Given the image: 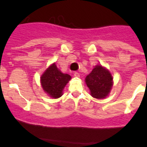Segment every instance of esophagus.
<instances>
[{
  "mask_svg": "<svg viewBox=\"0 0 147 147\" xmlns=\"http://www.w3.org/2000/svg\"><path fill=\"white\" fill-rule=\"evenodd\" d=\"M74 76H75V77H80V73L77 72V71L74 72Z\"/></svg>",
  "mask_w": 147,
  "mask_h": 147,
  "instance_id": "esophagus-1",
  "label": "esophagus"
}]
</instances>
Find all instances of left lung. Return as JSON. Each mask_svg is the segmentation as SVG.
<instances>
[{
	"label": "left lung",
	"mask_w": 147,
	"mask_h": 147,
	"mask_svg": "<svg viewBox=\"0 0 147 147\" xmlns=\"http://www.w3.org/2000/svg\"><path fill=\"white\" fill-rule=\"evenodd\" d=\"M93 97L104 98L110 93L113 86V77L107 69L97 65L85 79Z\"/></svg>",
	"instance_id": "1"
}]
</instances>
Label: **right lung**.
Wrapping results in <instances>:
<instances>
[{"label":"right lung","mask_w":147,"mask_h":147,"mask_svg":"<svg viewBox=\"0 0 147 147\" xmlns=\"http://www.w3.org/2000/svg\"><path fill=\"white\" fill-rule=\"evenodd\" d=\"M71 76L62 74L55 64H53L45 71L41 76V84L44 91L54 98H59L62 95V90Z\"/></svg>","instance_id":"right-lung-1"}]
</instances>
